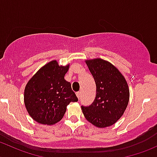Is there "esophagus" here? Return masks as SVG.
<instances>
[{
	"label": "esophagus",
	"mask_w": 157,
	"mask_h": 157,
	"mask_svg": "<svg viewBox=\"0 0 157 157\" xmlns=\"http://www.w3.org/2000/svg\"><path fill=\"white\" fill-rule=\"evenodd\" d=\"M76 95H77V98H78V99H80V96H81V93H80V92H77V93H76Z\"/></svg>",
	"instance_id": "34e87169"
}]
</instances>
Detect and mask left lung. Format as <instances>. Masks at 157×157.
Instances as JSON below:
<instances>
[{"label":"left lung","mask_w":157,"mask_h":157,"mask_svg":"<svg viewBox=\"0 0 157 157\" xmlns=\"http://www.w3.org/2000/svg\"><path fill=\"white\" fill-rule=\"evenodd\" d=\"M96 86V98L90 106H82L89 122L99 128L113 125L124 114L129 102L127 81L117 67L102 58L86 60Z\"/></svg>","instance_id":"1"}]
</instances>
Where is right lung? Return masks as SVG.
I'll return each instance as SVG.
<instances>
[{
	"instance_id": "add662e5",
	"label": "right lung",
	"mask_w": 157,
	"mask_h": 157,
	"mask_svg": "<svg viewBox=\"0 0 157 157\" xmlns=\"http://www.w3.org/2000/svg\"><path fill=\"white\" fill-rule=\"evenodd\" d=\"M70 64L59 65L56 60L41 67L26 83L24 104L29 115L39 124L52 125L64 117L67 106L78 99L64 80Z\"/></svg>"
}]
</instances>
